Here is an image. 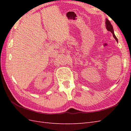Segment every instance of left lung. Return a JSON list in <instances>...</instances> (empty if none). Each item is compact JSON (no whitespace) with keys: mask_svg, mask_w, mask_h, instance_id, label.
Instances as JSON below:
<instances>
[{"mask_svg":"<svg viewBox=\"0 0 131 131\" xmlns=\"http://www.w3.org/2000/svg\"><path fill=\"white\" fill-rule=\"evenodd\" d=\"M105 24H106V29L108 31H110L112 33L114 38H115V39L116 40V41H118V39L116 37V36L114 34V29H113V27L112 26V25L111 24L110 22L108 21L107 18H106Z\"/></svg>","mask_w":131,"mask_h":131,"instance_id":"left-lung-1","label":"left lung"}]
</instances>
